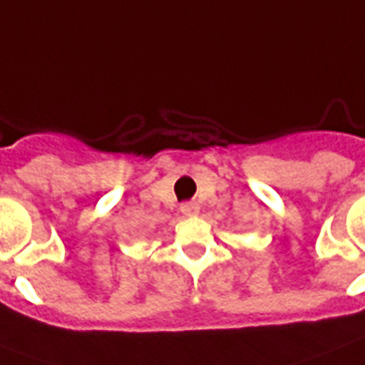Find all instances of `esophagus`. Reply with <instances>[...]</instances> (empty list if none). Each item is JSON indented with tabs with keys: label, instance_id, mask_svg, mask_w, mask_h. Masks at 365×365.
Segmentation results:
<instances>
[{
	"label": "esophagus",
	"instance_id": "34e87169",
	"mask_svg": "<svg viewBox=\"0 0 365 365\" xmlns=\"http://www.w3.org/2000/svg\"><path fill=\"white\" fill-rule=\"evenodd\" d=\"M180 211H182V215H186V217H194V215H197V205L196 203H192V201H188V203H182V205H180Z\"/></svg>",
	"mask_w": 365,
	"mask_h": 365
}]
</instances>
